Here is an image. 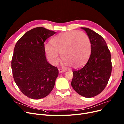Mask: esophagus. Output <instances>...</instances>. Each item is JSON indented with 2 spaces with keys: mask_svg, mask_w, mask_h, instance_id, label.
<instances>
[{
  "mask_svg": "<svg viewBox=\"0 0 124 124\" xmlns=\"http://www.w3.org/2000/svg\"><path fill=\"white\" fill-rule=\"evenodd\" d=\"M59 73H61L65 72V70H63V69H59Z\"/></svg>",
  "mask_w": 124,
  "mask_h": 124,
  "instance_id": "obj_1",
  "label": "esophagus"
}]
</instances>
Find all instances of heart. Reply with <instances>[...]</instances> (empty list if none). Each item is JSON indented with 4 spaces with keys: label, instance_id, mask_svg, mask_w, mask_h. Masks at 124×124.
Wrapping results in <instances>:
<instances>
[{
    "label": "heart",
    "instance_id": "heart-1",
    "mask_svg": "<svg viewBox=\"0 0 124 124\" xmlns=\"http://www.w3.org/2000/svg\"><path fill=\"white\" fill-rule=\"evenodd\" d=\"M51 45H45V51L49 61L54 65L61 54L65 64L78 68L85 64L91 54L90 38L82 31L60 33L52 39Z\"/></svg>",
    "mask_w": 124,
    "mask_h": 124
}]
</instances>
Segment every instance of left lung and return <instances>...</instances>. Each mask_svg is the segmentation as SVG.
Returning <instances> with one entry per match:
<instances>
[{"label": "left lung", "instance_id": "8db88e82", "mask_svg": "<svg viewBox=\"0 0 124 124\" xmlns=\"http://www.w3.org/2000/svg\"><path fill=\"white\" fill-rule=\"evenodd\" d=\"M82 29L90 38L91 54L82 68L73 70L71 85L80 95L91 98L100 94L107 85L112 72L111 55L101 35L88 28Z\"/></svg>", "mask_w": 124, "mask_h": 124}]
</instances>
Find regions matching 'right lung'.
Listing matches in <instances>:
<instances>
[{"label":"right lung","mask_w":124,"mask_h":124,"mask_svg":"<svg viewBox=\"0 0 124 124\" xmlns=\"http://www.w3.org/2000/svg\"><path fill=\"white\" fill-rule=\"evenodd\" d=\"M55 34L42 27L31 29L17 41L11 68L14 80L21 91L33 99L43 98L54 88L59 70L47 62L44 42Z\"/></svg>","instance_id":"right-lung-1"}]
</instances>
